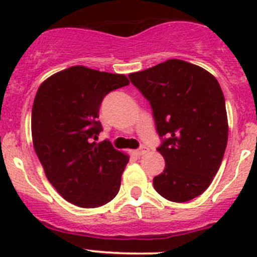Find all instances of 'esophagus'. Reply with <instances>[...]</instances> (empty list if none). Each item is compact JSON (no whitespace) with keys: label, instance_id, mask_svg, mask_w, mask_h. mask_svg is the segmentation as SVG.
<instances>
[{"label":"esophagus","instance_id":"1","mask_svg":"<svg viewBox=\"0 0 257 257\" xmlns=\"http://www.w3.org/2000/svg\"><path fill=\"white\" fill-rule=\"evenodd\" d=\"M148 152H149V149H148L147 147H141L138 150H137L136 153H137V154H138V155H144L145 153H148Z\"/></svg>","mask_w":257,"mask_h":257}]
</instances>
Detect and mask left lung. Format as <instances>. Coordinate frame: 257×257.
I'll return each mask as SVG.
<instances>
[{"label": "left lung", "instance_id": "obj_1", "mask_svg": "<svg viewBox=\"0 0 257 257\" xmlns=\"http://www.w3.org/2000/svg\"><path fill=\"white\" fill-rule=\"evenodd\" d=\"M152 105L165 169L153 179L167 200L201 195L216 175L229 136L225 98L216 78L196 64L168 59L129 74Z\"/></svg>", "mask_w": 257, "mask_h": 257}]
</instances>
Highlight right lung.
Masks as SVG:
<instances>
[{
  "instance_id": "1",
  "label": "right lung",
  "mask_w": 257,
  "mask_h": 257,
  "mask_svg": "<svg viewBox=\"0 0 257 257\" xmlns=\"http://www.w3.org/2000/svg\"><path fill=\"white\" fill-rule=\"evenodd\" d=\"M128 84L124 74L73 66L38 88L31 118L33 147L49 183L68 203L98 208L118 194L129 155L109 142L94 141L102 131L103 98Z\"/></svg>"
}]
</instances>
